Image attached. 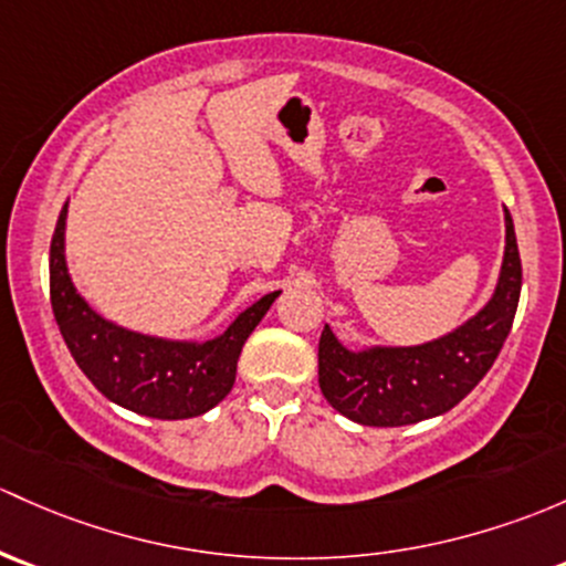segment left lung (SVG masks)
Wrapping results in <instances>:
<instances>
[{
  "mask_svg": "<svg viewBox=\"0 0 566 566\" xmlns=\"http://www.w3.org/2000/svg\"><path fill=\"white\" fill-rule=\"evenodd\" d=\"M521 298V254L504 208V258L496 287L478 314L444 336L412 347L349 349L331 325L319 336V390L360 426H412L453 409L496 360Z\"/></svg>",
  "mask_w": 566,
  "mask_h": 566,
  "instance_id": "obj_1",
  "label": "left lung"
}]
</instances>
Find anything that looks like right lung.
<instances>
[{
	"mask_svg": "<svg viewBox=\"0 0 566 566\" xmlns=\"http://www.w3.org/2000/svg\"><path fill=\"white\" fill-rule=\"evenodd\" d=\"M64 230L67 203L51 241V306L70 355L94 388L118 407L157 420L198 418L217 407L233 390L243 342L279 298V290L243 308L228 328L206 342L129 331L94 312L75 290Z\"/></svg>",
	"mask_w": 566,
	"mask_h": 566,
	"instance_id": "1",
	"label": "right lung"
}]
</instances>
